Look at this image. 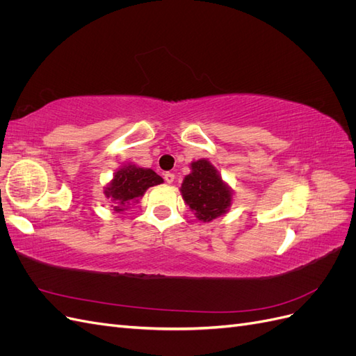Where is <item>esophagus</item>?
I'll list each match as a JSON object with an SVG mask.
<instances>
[{
    "label": "esophagus",
    "instance_id": "obj_1",
    "mask_svg": "<svg viewBox=\"0 0 356 356\" xmlns=\"http://www.w3.org/2000/svg\"><path fill=\"white\" fill-rule=\"evenodd\" d=\"M163 178H165V181L168 182V184H172V182H174V179H175V175L172 174V172H166Z\"/></svg>",
    "mask_w": 356,
    "mask_h": 356
}]
</instances>
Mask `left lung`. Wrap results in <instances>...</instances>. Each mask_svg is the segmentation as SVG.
Returning a JSON list of instances; mask_svg holds the SVG:
<instances>
[{
    "label": "left lung",
    "instance_id": "left-lung-1",
    "mask_svg": "<svg viewBox=\"0 0 356 356\" xmlns=\"http://www.w3.org/2000/svg\"><path fill=\"white\" fill-rule=\"evenodd\" d=\"M181 195L203 222L221 217L232 204V190L221 179L218 170L204 159L191 163V174L182 181Z\"/></svg>",
    "mask_w": 356,
    "mask_h": 356
}]
</instances>
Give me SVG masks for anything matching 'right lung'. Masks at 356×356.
<instances>
[{"label": "right lung", "mask_w": 356, "mask_h": 356, "mask_svg": "<svg viewBox=\"0 0 356 356\" xmlns=\"http://www.w3.org/2000/svg\"><path fill=\"white\" fill-rule=\"evenodd\" d=\"M161 182L163 179L154 170L127 165L115 172L113 181L105 187L104 195L110 200L114 211L120 212L126 209L127 204L138 202L149 187Z\"/></svg>", "instance_id": "obj_1"}]
</instances>
